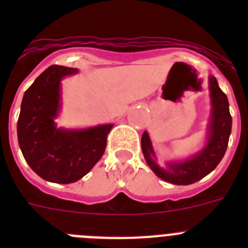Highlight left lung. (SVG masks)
<instances>
[{
  "mask_svg": "<svg viewBox=\"0 0 248 248\" xmlns=\"http://www.w3.org/2000/svg\"><path fill=\"white\" fill-rule=\"evenodd\" d=\"M210 98H211V118H210L207 143L198 154L184 161L169 163L164 169L156 163L155 151L146 131L141 137V149L150 169L164 181L175 185H190L201 180L220 164L226 153L231 134L232 118L229 109V99L218 87L215 77L209 78Z\"/></svg>",
  "mask_w": 248,
  "mask_h": 248,
  "instance_id": "obj_1",
  "label": "left lung"
}]
</instances>
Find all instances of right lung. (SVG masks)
Returning <instances> with one entry per match:
<instances>
[{"label":"right lung","instance_id":"right-lung-1","mask_svg":"<svg viewBox=\"0 0 248 248\" xmlns=\"http://www.w3.org/2000/svg\"><path fill=\"white\" fill-rule=\"evenodd\" d=\"M77 68L50 65L25 92L17 137L31 169L45 180L71 184L88 174L103 156L113 124L87 129L57 128L61 110V80Z\"/></svg>","mask_w":248,"mask_h":248}]
</instances>
